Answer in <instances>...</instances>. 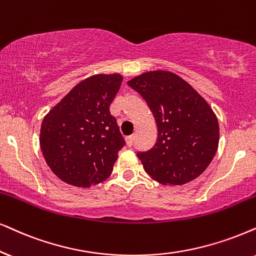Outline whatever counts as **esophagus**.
<instances>
[{
    "label": "esophagus",
    "mask_w": 256,
    "mask_h": 256,
    "mask_svg": "<svg viewBox=\"0 0 256 256\" xmlns=\"http://www.w3.org/2000/svg\"><path fill=\"white\" fill-rule=\"evenodd\" d=\"M134 142V134L128 136V137H126V144H128V146H132Z\"/></svg>",
    "instance_id": "34e87169"
}]
</instances>
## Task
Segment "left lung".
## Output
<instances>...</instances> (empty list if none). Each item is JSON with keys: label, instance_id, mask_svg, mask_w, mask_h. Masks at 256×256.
Returning <instances> with one entry per match:
<instances>
[{"label": "left lung", "instance_id": "obj_1", "mask_svg": "<svg viewBox=\"0 0 256 256\" xmlns=\"http://www.w3.org/2000/svg\"><path fill=\"white\" fill-rule=\"evenodd\" d=\"M128 85L143 96L157 124V140L137 156L157 182L182 186L195 180L214 158L220 128L208 102L182 78L154 70Z\"/></svg>", "mask_w": 256, "mask_h": 256}]
</instances>
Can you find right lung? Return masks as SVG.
<instances>
[{
  "label": "right lung",
  "instance_id": "add662e5",
  "mask_svg": "<svg viewBox=\"0 0 256 256\" xmlns=\"http://www.w3.org/2000/svg\"><path fill=\"white\" fill-rule=\"evenodd\" d=\"M120 74H96L78 84L44 118L40 146L50 170L64 182L88 188L110 177L125 146L110 105Z\"/></svg>",
  "mask_w": 256,
  "mask_h": 256
}]
</instances>
